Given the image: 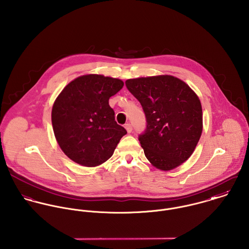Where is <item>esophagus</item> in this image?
<instances>
[{
    "label": "esophagus",
    "mask_w": 249,
    "mask_h": 249,
    "mask_svg": "<svg viewBox=\"0 0 249 249\" xmlns=\"http://www.w3.org/2000/svg\"><path fill=\"white\" fill-rule=\"evenodd\" d=\"M124 127H125V129H126V131L128 132V133H130L131 131H132V124H126L125 125H124Z\"/></svg>",
    "instance_id": "1"
}]
</instances>
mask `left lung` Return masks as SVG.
Listing matches in <instances>:
<instances>
[{"mask_svg": "<svg viewBox=\"0 0 249 249\" xmlns=\"http://www.w3.org/2000/svg\"><path fill=\"white\" fill-rule=\"evenodd\" d=\"M125 85L145 116V129L138 137L145 157L162 171L177 168L192 155L201 136L198 97L172 75L127 79Z\"/></svg>", "mask_w": 249, "mask_h": 249, "instance_id": "obj_1", "label": "left lung"}]
</instances>
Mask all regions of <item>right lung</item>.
Listing matches in <instances>:
<instances>
[{
	"label": "right lung",
	"instance_id": "right-lung-1",
	"mask_svg": "<svg viewBox=\"0 0 249 249\" xmlns=\"http://www.w3.org/2000/svg\"><path fill=\"white\" fill-rule=\"evenodd\" d=\"M124 86L118 78L86 74L71 81L52 110L54 136L73 162L96 167L108 160L127 132L115 121L110 97Z\"/></svg>",
	"mask_w": 249,
	"mask_h": 249
}]
</instances>
